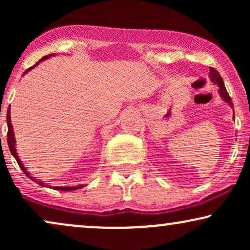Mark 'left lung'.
I'll return each instance as SVG.
<instances>
[{
    "mask_svg": "<svg viewBox=\"0 0 250 250\" xmlns=\"http://www.w3.org/2000/svg\"><path fill=\"white\" fill-rule=\"evenodd\" d=\"M209 70H210V74H209V75H210L211 81H213L215 84H217V87H219V91H220L221 97H222V99L225 100V101L228 103V104L230 105L231 108H234L233 101H231V97L229 96L228 93H227L225 83H223V80L219 74V71H217L216 69H214V68H211V67L209 68Z\"/></svg>",
    "mask_w": 250,
    "mask_h": 250,
    "instance_id": "1",
    "label": "left lung"
}]
</instances>
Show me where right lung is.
<instances>
[{"instance_id":"add662e5","label":"right lung","mask_w":250,"mask_h":250,"mask_svg":"<svg viewBox=\"0 0 250 250\" xmlns=\"http://www.w3.org/2000/svg\"><path fill=\"white\" fill-rule=\"evenodd\" d=\"M50 55H53V54H50ZM50 55H47V56H44V57H42L41 60H40L39 62L36 63L35 65H33V67L31 68H34V67H36L37 64H39L40 62L41 61H43V60H45V59H48V57H49ZM31 68H29V69H27L24 71V74L27 73L28 70H30ZM7 123H8V136H7V140H8V146H9V149H10V153L13 154V156L15 157V160L17 161V165L20 166V168L22 169V171H23V173L27 175L28 177H29V179H31L33 181H35V182H37L39 183V185H41V186H44V183L43 182H41V181H37L36 179H34V177H31L30 175H29V173H28L27 170H25V168H24V166L22 165V162H21V160L19 159V156H17V154H16V149H15V137H14V130H13V125H11V122H10V107L8 108V113H7ZM83 186H76V187H55V189L56 190H65V191H69V190H76V189H80V188H82Z\"/></svg>"}]
</instances>
